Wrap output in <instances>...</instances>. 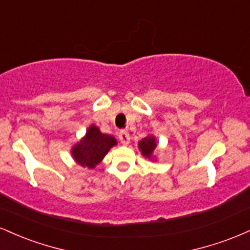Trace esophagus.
Wrapping results in <instances>:
<instances>
[{"label":"esophagus","instance_id":"esophagus-1","mask_svg":"<svg viewBox=\"0 0 250 250\" xmlns=\"http://www.w3.org/2000/svg\"><path fill=\"white\" fill-rule=\"evenodd\" d=\"M119 139L123 145H128V143L130 142V135H129L127 130H121L119 133Z\"/></svg>","mask_w":250,"mask_h":250}]
</instances>
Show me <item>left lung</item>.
I'll return each instance as SVG.
<instances>
[{
    "label": "left lung",
    "instance_id": "obj_1",
    "mask_svg": "<svg viewBox=\"0 0 250 250\" xmlns=\"http://www.w3.org/2000/svg\"><path fill=\"white\" fill-rule=\"evenodd\" d=\"M139 147L141 149L142 154L146 157H150L153 151L156 148V142H155V137L153 136H147L146 139H143L141 142L139 143Z\"/></svg>",
    "mask_w": 250,
    "mask_h": 250
}]
</instances>
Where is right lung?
Masks as SVG:
<instances>
[{
	"instance_id": "1",
	"label": "right lung",
	"mask_w": 250,
	"mask_h": 250,
	"mask_svg": "<svg viewBox=\"0 0 250 250\" xmlns=\"http://www.w3.org/2000/svg\"><path fill=\"white\" fill-rule=\"evenodd\" d=\"M115 145L116 140L113 136L102 134L99 128L91 125L88 129L84 139L77 143L71 153L79 165L83 167L94 168L102 161L109 149Z\"/></svg>"
}]
</instances>
